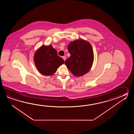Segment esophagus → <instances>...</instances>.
Masks as SVG:
<instances>
[{
	"label": "esophagus",
	"instance_id": "34e87169",
	"mask_svg": "<svg viewBox=\"0 0 134 134\" xmlns=\"http://www.w3.org/2000/svg\"><path fill=\"white\" fill-rule=\"evenodd\" d=\"M62 58H63V59H64V61H65V60H66V57H65V56H64V57H62Z\"/></svg>",
	"mask_w": 134,
	"mask_h": 134
}]
</instances>
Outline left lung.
I'll return each instance as SVG.
<instances>
[{"label":"left lung","instance_id":"left-lung-1","mask_svg":"<svg viewBox=\"0 0 134 134\" xmlns=\"http://www.w3.org/2000/svg\"><path fill=\"white\" fill-rule=\"evenodd\" d=\"M68 50L70 57L65 61L67 68L76 77H81L90 70L94 61V54L91 44L80 39L71 42Z\"/></svg>","mask_w":134,"mask_h":134}]
</instances>
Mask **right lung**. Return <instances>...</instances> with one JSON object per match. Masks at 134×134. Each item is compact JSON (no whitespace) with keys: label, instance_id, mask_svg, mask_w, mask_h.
I'll use <instances>...</instances> for the list:
<instances>
[{"label":"right lung","instance_id":"1","mask_svg":"<svg viewBox=\"0 0 134 134\" xmlns=\"http://www.w3.org/2000/svg\"><path fill=\"white\" fill-rule=\"evenodd\" d=\"M34 60L38 71L46 76L54 75L57 68L65 62L51 44L43 45L38 49L34 53Z\"/></svg>","mask_w":134,"mask_h":134}]
</instances>
